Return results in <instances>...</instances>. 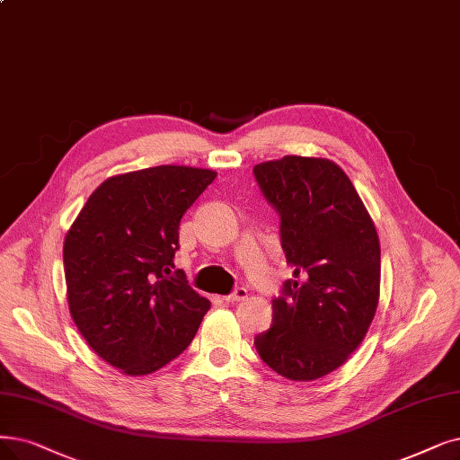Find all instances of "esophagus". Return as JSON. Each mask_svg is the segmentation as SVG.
Returning <instances> with one entry per match:
<instances>
[{
    "label": "esophagus",
    "mask_w": 460,
    "mask_h": 460,
    "mask_svg": "<svg viewBox=\"0 0 460 460\" xmlns=\"http://www.w3.org/2000/svg\"><path fill=\"white\" fill-rule=\"evenodd\" d=\"M247 298V288L245 287H237L234 288V292H230L228 296H225L226 302H242Z\"/></svg>",
    "instance_id": "esophagus-1"
}]
</instances>
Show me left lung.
<instances>
[{
	"instance_id": "left-lung-1",
	"label": "left lung",
	"mask_w": 460,
	"mask_h": 460,
	"mask_svg": "<svg viewBox=\"0 0 460 460\" xmlns=\"http://www.w3.org/2000/svg\"><path fill=\"white\" fill-rule=\"evenodd\" d=\"M252 173L279 215L292 268V279L273 298L271 326L254 347L273 372L314 381L340 368L368 332L379 300L377 232L334 162L285 156Z\"/></svg>"
}]
</instances>
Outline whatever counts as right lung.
Here are the masks:
<instances>
[{
  "label": "right lung",
  "instance_id": "right-lung-1",
  "mask_svg": "<svg viewBox=\"0 0 460 460\" xmlns=\"http://www.w3.org/2000/svg\"><path fill=\"white\" fill-rule=\"evenodd\" d=\"M215 177L187 166L111 177L66 235L71 317L98 357L128 376L153 374L179 357L211 305L172 270L181 218Z\"/></svg>",
  "mask_w": 460,
  "mask_h": 460
}]
</instances>
